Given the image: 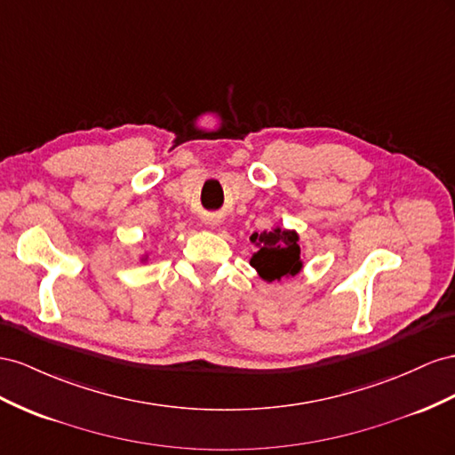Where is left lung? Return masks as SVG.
<instances>
[{"label":"left lung","instance_id":"left-lung-1","mask_svg":"<svg viewBox=\"0 0 455 455\" xmlns=\"http://www.w3.org/2000/svg\"><path fill=\"white\" fill-rule=\"evenodd\" d=\"M250 240L257 245V251L251 255L250 265L265 282L295 276L303 268L299 235L295 230L276 227L270 232H261V235L255 232Z\"/></svg>","mask_w":455,"mask_h":455}]
</instances>
